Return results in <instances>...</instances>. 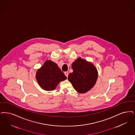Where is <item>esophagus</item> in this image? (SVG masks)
Instances as JSON below:
<instances>
[{"instance_id": "esophagus-1", "label": "esophagus", "mask_w": 135, "mask_h": 135, "mask_svg": "<svg viewBox=\"0 0 135 135\" xmlns=\"http://www.w3.org/2000/svg\"><path fill=\"white\" fill-rule=\"evenodd\" d=\"M64 74H65V76H66L67 77H68V72H67V71L65 72H64Z\"/></svg>"}]
</instances>
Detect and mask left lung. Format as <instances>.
I'll list each match as a JSON object with an SVG mask.
<instances>
[{"label":"left lung","instance_id":"left-lung-1","mask_svg":"<svg viewBox=\"0 0 135 135\" xmlns=\"http://www.w3.org/2000/svg\"><path fill=\"white\" fill-rule=\"evenodd\" d=\"M72 68L73 71L69 74L68 78L77 91L84 93L94 86L98 71L91 62L79 57L72 63Z\"/></svg>","mask_w":135,"mask_h":135}]
</instances>
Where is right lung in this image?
<instances>
[{
  "instance_id": "1",
  "label": "right lung",
  "mask_w": 135,
  "mask_h": 135,
  "mask_svg": "<svg viewBox=\"0 0 135 135\" xmlns=\"http://www.w3.org/2000/svg\"><path fill=\"white\" fill-rule=\"evenodd\" d=\"M36 78L38 85L46 91L54 90L61 81L67 79L58 65L51 60H47L38 69Z\"/></svg>"
}]
</instances>
